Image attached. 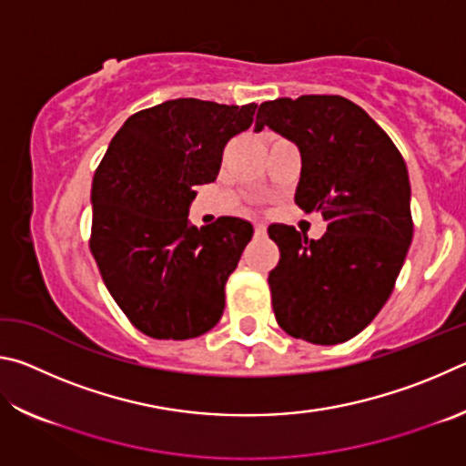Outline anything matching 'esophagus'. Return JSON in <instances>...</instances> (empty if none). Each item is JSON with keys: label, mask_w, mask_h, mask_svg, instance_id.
I'll use <instances>...</instances> for the list:
<instances>
[{"label": "esophagus", "mask_w": 466, "mask_h": 466, "mask_svg": "<svg viewBox=\"0 0 466 466\" xmlns=\"http://www.w3.org/2000/svg\"><path fill=\"white\" fill-rule=\"evenodd\" d=\"M255 234H257V236H265V234H267L265 224H255Z\"/></svg>", "instance_id": "1"}]
</instances>
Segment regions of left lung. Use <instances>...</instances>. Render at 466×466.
Instances as JSON below:
<instances>
[{"label": "left lung", "instance_id": "obj_1", "mask_svg": "<svg viewBox=\"0 0 466 466\" xmlns=\"http://www.w3.org/2000/svg\"><path fill=\"white\" fill-rule=\"evenodd\" d=\"M263 127L296 144V203L327 222L319 240L269 226L279 247L269 273L275 319L296 339L343 343L380 312L405 263L413 238L405 160L380 125L343 96L263 102L255 131Z\"/></svg>", "mask_w": 466, "mask_h": 466}]
</instances>
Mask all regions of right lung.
<instances>
[{"instance_id":"1","label":"right lung","mask_w":466,"mask_h":466,"mask_svg":"<svg viewBox=\"0 0 466 466\" xmlns=\"http://www.w3.org/2000/svg\"><path fill=\"white\" fill-rule=\"evenodd\" d=\"M252 115L255 105L177 98L131 115L110 139L92 180L90 248L141 333L180 341L222 319L224 286L255 230L230 216L197 228L188 209Z\"/></svg>"}]
</instances>
